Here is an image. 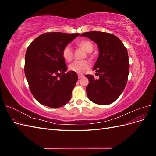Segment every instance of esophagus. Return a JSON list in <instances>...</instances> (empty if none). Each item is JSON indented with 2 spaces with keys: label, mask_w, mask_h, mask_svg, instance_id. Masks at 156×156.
Instances as JSON below:
<instances>
[{
  "label": "esophagus",
  "mask_w": 156,
  "mask_h": 156,
  "mask_svg": "<svg viewBox=\"0 0 156 156\" xmlns=\"http://www.w3.org/2000/svg\"><path fill=\"white\" fill-rule=\"evenodd\" d=\"M83 77H84V75H81V74H78V77H79V79H81V78Z\"/></svg>",
  "instance_id": "1"
}]
</instances>
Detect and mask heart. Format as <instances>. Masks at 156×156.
Instances as JSON below:
<instances>
[{"label":"heart","mask_w":156,"mask_h":156,"mask_svg":"<svg viewBox=\"0 0 156 156\" xmlns=\"http://www.w3.org/2000/svg\"><path fill=\"white\" fill-rule=\"evenodd\" d=\"M78 48L83 49L87 53H89V55H90V52L92 51L94 49V45L92 41L88 40H82L77 42L76 44ZM62 55L64 59L66 62H70L73 57V52L72 49L69 45L65 46L62 49ZM90 68V64L87 60H81L75 61V62L71 64L69 66V69L79 74H82L87 71Z\"/></svg>","instance_id":"1"}]
</instances>
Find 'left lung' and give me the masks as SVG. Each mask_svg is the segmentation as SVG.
I'll use <instances>...</instances> for the list:
<instances>
[{
  "label": "left lung",
  "mask_w": 156,
  "mask_h": 156,
  "mask_svg": "<svg viewBox=\"0 0 156 156\" xmlns=\"http://www.w3.org/2000/svg\"><path fill=\"white\" fill-rule=\"evenodd\" d=\"M81 36L95 42L100 52L93 68L100 78L85 75L89 80L86 88L87 96L96 104H111L120 96L127 84L129 72L127 49L119 37L110 33L91 31Z\"/></svg>",
  "instance_id": "left-lung-1"
}]
</instances>
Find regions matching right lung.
<instances>
[{"label": "right lung", "mask_w": 156, "mask_h": 156, "mask_svg": "<svg viewBox=\"0 0 156 156\" xmlns=\"http://www.w3.org/2000/svg\"><path fill=\"white\" fill-rule=\"evenodd\" d=\"M79 33L47 32L40 35L28 47L25 73L32 94L41 104L58 108L70 100L76 84L77 73L67 71L62 52Z\"/></svg>", "instance_id": "add662e5"}]
</instances>
